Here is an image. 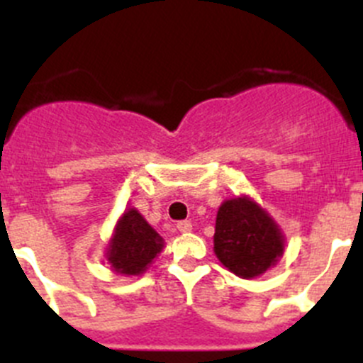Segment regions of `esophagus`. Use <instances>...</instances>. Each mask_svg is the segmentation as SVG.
Segmentation results:
<instances>
[{"label":"esophagus","instance_id":"esophagus-1","mask_svg":"<svg viewBox=\"0 0 363 363\" xmlns=\"http://www.w3.org/2000/svg\"><path fill=\"white\" fill-rule=\"evenodd\" d=\"M191 228H193V225H191V221H188V219H184V221H179L177 223V230L181 233L191 232Z\"/></svg>","mask_w":363,"mask_h":363}]
</instances>
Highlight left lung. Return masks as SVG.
<instances>
[{
	"mask_svg": "<svg viewBox=\"0 0 363 363\" xmlns=\"http://www.w3.org/2000/svg\"><path fill=\"white\" fill-rule=\"evenodd\" d=\"M276 223L250 199L226 200L216 218L214 251L223 265L240 277H255L283 255Z\"/></svg>",
	"mask_w": 363,
	"mask_h": 363,
	"instance_id": "obj_1",
	"label": "left lung"
}]
</instances>
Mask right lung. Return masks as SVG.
<instances>
[{
  "label": "right lung",
  "mask_w": 363,
  "mask_h": 363,
  "mask_svg": "<svg viewBox=\"0 0 363 363\" xmlns=\"http://www.w3.org/2000/svg\"><path fill=\"white\" fill-rule=\"evenodd\" d=\"M161 247V237L135 208H131L124 212L117 223L116 235L108 246L107 256L116 272L137 276L147 269Z\"/></svg>",
  "instance_id": "add662e5"
}]
</instances>
